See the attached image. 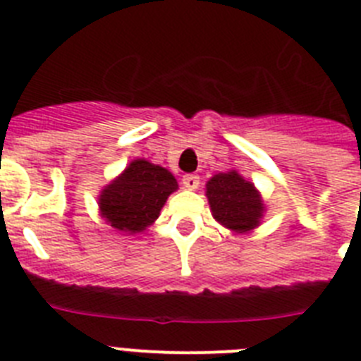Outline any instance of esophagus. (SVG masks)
Instances as JSON below:
<instances>
[{"instance_id": "esophagus-1", "label": "esophagus", "mask_w": 361, "mask_h": 361, "mask_svg": "<svg viewBox=\"0 0 361 361\" xmlns=\"http://www.w3.org/2000/svg\"><path fill=\"white\" fill-rule=\"evenodd\" d=\"M200 184V178L197 175H184L183 177V186L186 190H197Z\"/></svg>"}]
</instances>
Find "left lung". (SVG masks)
Here are the masks:
<instances>
[{"instance_id": "left-lung-1", "label": "left lung", "mask_w": 361, "mask_h": 361, "mask_svg": "<svg viewBox=\"0 0 361 361\" xmlns=\"http://www.w3.org/2000/svg\"><path fill=\"white\" fill-rule=\"evenodd\" d=\"M206 197L213 219L237 235L258 228L266 213L260 191L237 170L213 175L206 183Z\"/></svg>"}]
</instances>
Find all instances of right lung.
Returning a JSON list of instances; mask_svg holds the SVG:
<instances>
[{
	"label": "right lung",
	"instance_id": "1",
	"mask_svg": "<svg viewBox=\"0 0 361 361\" xmlns=\"http://www.w3.org/2000/svg\"><path fill=\"white\" fill-rule=\"evenodd\" d=\"M177 190V178L170 170L146 159H133L101 190L99 215L117 231L135 235L159 219L168 197Z\"/></svg>",
	"mask_w": 361,
	"mask_h": 361
}]
</instances>
